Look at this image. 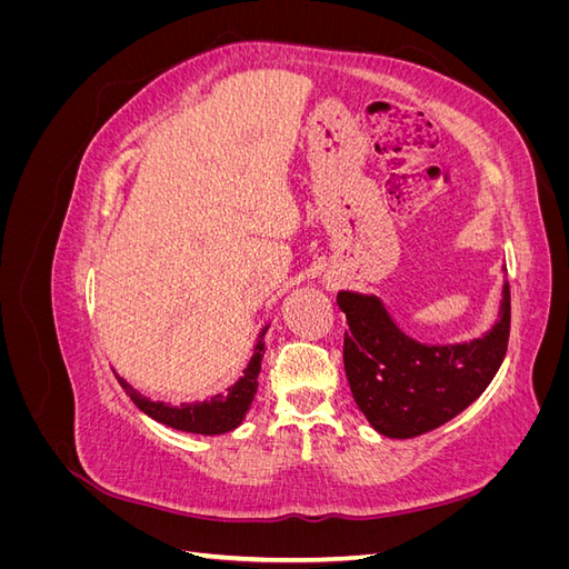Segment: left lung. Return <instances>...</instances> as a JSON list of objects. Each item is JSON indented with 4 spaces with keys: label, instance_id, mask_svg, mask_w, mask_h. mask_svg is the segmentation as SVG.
Segmentation results:
<instances>
[{
    "label": "left lung",
    "instance_id": "left-lung-1",
    "mask_svg": "<svg viewBox=\"0 0 569 569\" xmlns=\"http://www.w3.org/2000/svg\"><path fill=\"white\" fill-rule=\"evenodd\" d=\"M337 306L349 322L343 370L353 401L375 432L389 439L420 437L453 420L489 387L508 349V282L491 330L460 343L408 337L375 295L339 291Z\"/></svg>",
    "mask_w": 569,
    "mask_h": 569
}]
</instances>
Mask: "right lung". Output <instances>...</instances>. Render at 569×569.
Returning <instances> with one entry per match:
<instances>
[{"label":"right lung","instance_id":"obj_1","mask_svg":"<svg viewBox=\"0 0 569 569\" xmlns=\"http://www.w3.org/2000/svg\"><path fill=\"white\" fill-rule=\"evenodd\" d=\"M266 332H268V325L263 327L261 335H258V341L253 347L249 366L244 368V375L222 393L211 396L209 401H192V403H180V406L151 401L137 389H132L120 375H116V380L130 396V401L151 420L189 435H203V437L226 435L242 425L247 410L251 408V401L258 389V372H261V360L266 353V341H263Z\"/></svg>","mask_w":569,"mask_h":569}]
</instances>
